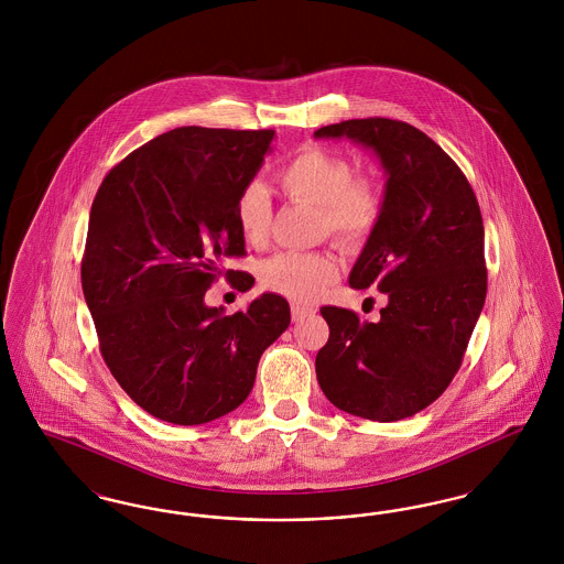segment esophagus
Returning a JSON list of instances; mask_svg holds the SVG:
<instances>
[{
	"instance_id": "34e87169",
	"label": "esophagus",
	"mask_w": 564,
	"mask_h": 564,
	"mask_svg": "<svg viewBox=\"0 0 564 564\" xmlns=\"http://www.w3.org/2000/svg\"><path fill=\"white\" fill-rule=\"evenodd\" d=\"M317 311L313 308V306H306V304H300V302H294L292 304V319L294 322H302V319H306V317H313Z\"/></svg>"
}]
</instances>
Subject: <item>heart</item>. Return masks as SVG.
<instances>
[{"label": "heart", "instance_id": "heart-1", "mask_svg": "<svg viewBox=\"0 0 564 564\" xmlns=\"http://www.w3.org/2000/svg\"><path fill=\"white\" fill-rule=\"evenodd\" d=\"M355 169L345 156L304 148L288 162L276 182L300 203L319 207L322 228L343 242H359L375 230L382 215V189L372 177H352ZM237 226L249 245L267 241L270 228L269 192L251 184L237 198ZM340 262L329 251H281L269 258L262 270V283L294 300H313L338 276Z\"/></svg>", "mask_w": 564, "mask_h": 564}]
</instances>
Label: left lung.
I'll use <instances>...</instances> for the list:
<instances>
[{
  "label": "left lung",
  "mask_w": 564,
  "mask_h": 564,
  "mask_svg": "<svg viewBox=\"0 0 564 564\" xmlns=\"http://www.w3.org/2000/svg\"><path fill=\"white\" fill-rule=\"evenodd\" d=\"M315 137H347L384 169L382 215L349 285L389 297L376 323L323 306L329 338L315 359L317 380L325 398L352 416L402 421L446 391L482 313V214L455 161L412 124L345 120Z\"/></svg>",
  "instance_id": "obj_1"
}]
</instances>
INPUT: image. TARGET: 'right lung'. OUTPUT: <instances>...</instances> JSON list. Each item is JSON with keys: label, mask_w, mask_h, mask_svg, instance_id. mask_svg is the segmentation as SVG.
<instances>
[{"label": "right lung", "mask_w": 564, "mask_h": 564, "mask_svg": "<svg viewBox=\"0 0 564 564\" xmlns=\"http://www.w3.org/2000/svg\"><path fill=\"white\" fill-rule=\"evenodd\" d=\"M272 139L173 129L116 164L93 200L82 290L99 349L127 395L166 423L203 425L239 408L262 352L292 322L283 295L235 315L205 304L221 260L245 253L235 207ZM235 278L241 290L253 283L226 272Z\"/></svg>", "instance_id": "1"}]
</instances>
